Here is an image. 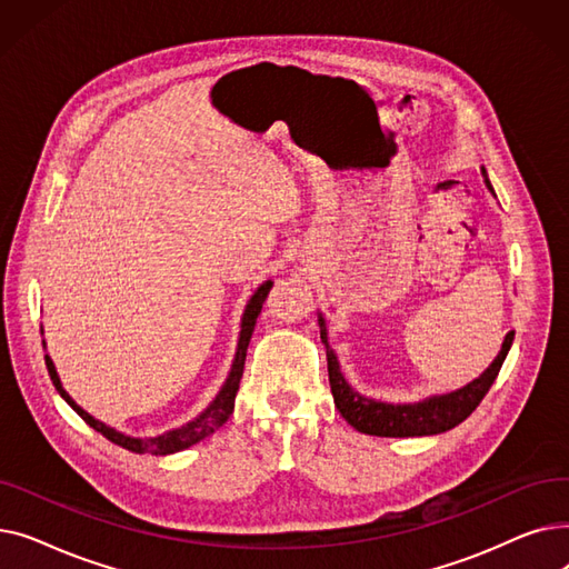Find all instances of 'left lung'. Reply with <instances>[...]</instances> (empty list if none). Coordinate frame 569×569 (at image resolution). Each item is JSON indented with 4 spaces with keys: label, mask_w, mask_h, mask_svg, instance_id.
<instances>
[{
    "label": "left lung",
    "mask_w": 569,
    "mask_h": 569,
    "mask_svg": "<svg viewBox=\"0 0 569 569\" xmlns=\"http://www.w3.org/2000/svg\"><path fill=\"white\" fill-rule=\"evenodd\" d=\"M482 177L487 189L493 193V187L487 177V170L482 168ZM496 196V193H493ZM320 325V339L327 348V373H330V387L335 406L339 408L343 420L357 429L360 433L369 436H382V438H417V436H436L442 431H450L457 425H461L466 417L480 406V401L487 397L489 387L493 385L507 352L512 348L515 332H507L500 346V352L496 360L487 367L480 378L459 387L455 392L447 395H431L422 401L415 403H390L378 401L352 390V385L341 371L339 357L330 346V335H327V325L322 313H318Z\"/></svg>",
    "instance_id": "obj_1"
}]
</instances>
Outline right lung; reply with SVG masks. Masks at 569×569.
Wrapping results in <instances>:
<instances>
[{
	"mask_svg": "<svg viewBox=\"0 0 569 569\" xmlns=\"http://www.w3.org/2000/svg\"><path fill=\"white\" fill-rule=\"evenodd\" d=\"M274 281H264L258 286V290L251 295V300L247 302L244 307V313H242V322H239V339H237V350H234V360L230 365V371H228V378L226 382L221 385V390L217 392V397L209 401V406L196 415L191 422L177 427V429H170V431H163L159 436H147V438H140V436H129V433H122L117 431L108 425H103L101 420H97V417L89 415L87 410H82L71 397L69 392L64 390L62 380H59L57 376V369H54V362L50 360V355H46V367H48V373H50V380L54 385V390L59 392V397H62L80 417L82 420L92 427L94 431L103 433L110 442L124 447V450L129 452H136V455H154V457H166V455H174V452H182L187 450V447L204 440L212 436L219 427H223L228 422V417L232 415V408H234V397H237V390H239V380H242V373H244V360H247V348H249V341H251V335H253V327H256V320L262 311V305L267 300L269 290H272ZM43 335V332H41ZM43 348H46V341H43Z\"/></svg>",
	"mask_w": 569,
	"mask_h": 569,
	"instance_id": "add662e5",
	"label": "right lung"
}]
</instances>
